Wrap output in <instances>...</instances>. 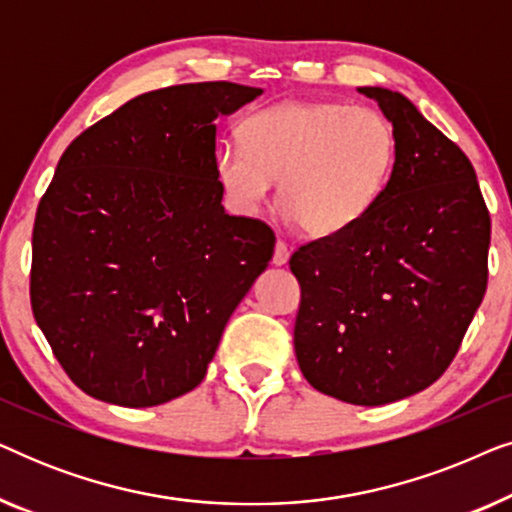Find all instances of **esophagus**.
<instances>
[{
	"label": "esophagus",
	"mask_w": 512,
	"mask_h": 512,
	"mask_svg": "<svg viewBox=\"0 0 512 512\" xmlns=\"http://www.w3.org/2000/svg\"><path fill=\"white\" fill-rule=\"evenodd\" d=\"M289 256H291L289 244L282 242V240H277L275 254H272V263H275V265H286V263H289Z\"/></svg>",
	"instance_id": "obj_1"
}]
</instances>
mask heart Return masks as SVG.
I'll return each mask as SVG.
<instances>
[{
    "label": "heart",
    "mask_w": 512,
    "mask_h": 512,
    "mask_svg": "<svg viewBox=\"0 0 512 512\" xmlns=\"http://www.w3.org/2000/svg\"><path fill=\"white\" fill-rule=\"evenodd\" d=\"M221 142L214 174L228 205L251 216L275 191L289 219L314 237L345 233L370 212L396 163V132L373 107L282 102L240 123Z\"/></svg>",
    "instance_id": "obj_1"
}]
</instances>
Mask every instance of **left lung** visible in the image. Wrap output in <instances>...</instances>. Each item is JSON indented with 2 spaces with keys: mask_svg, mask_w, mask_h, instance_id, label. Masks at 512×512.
Returning <instances> with one entry per match:
<instances>
[{
  "mask_svg": "<svg viewBox=\"0 0 512 512\" xmlns=\"http://www.w3.org/2000/svg\"><path fill=\"white\" fill-rule=\"evenodd\" d=\"M396 132L370 212L291 256L298 366L321 394L387 405L438 380L487 289L492 221L466 153L401 93L356 88Z\"/></svg>",
  "mask_w": 512,
  "mask_h": 512,
  "instance_id": "1",
  "label": "left lung"
}]
</instances>
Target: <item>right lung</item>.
Instances as JSON below:
<instances>
[{
    "mask_svg": "<svg viewBox=\"0 0 512 512\" xmlns=\"http://www.w3.org/2000/svg\"><path fill=\"white\" fill-rule=\"evenodd\" d=\"M261 88L151 90L62 153L32 233L37 326L76 387L151 408L205 380L223 328L268 268L275 233L230 216L216 118Z\"/></svg>",
    "mask_w": 512,
    "mask_h": 512,
    "instance_id": "right-lung-1",
    "label": "right lung"
}]
</instances>
